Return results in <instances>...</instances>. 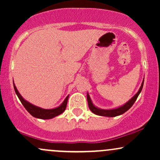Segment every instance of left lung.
<instances>
[{"label":"left lung","instance_id":"obj_1","mask_svg":"<svg viewBox=\"0 0 160 160\" xmlns=\"http://www.w3.org/2000/svg\"><path fill=\"white\" fill-rule=\"evenodd\" d=\"M143 85H144V81L142 82L141 83V86L139 89V90L138 92L135 94V96L133 98H132L129 101L124 104V105L121 106V107L116 108V109H112V110H103V109H99V108H96L95 106L93 105L92 102L90 97H89V94H87V102H88V104H89V108L90 109V111L92 112L93 113L96 115H99V116H103V117H117V116L121 115L122 113H124L125 112H126L133 105V104L135 103V101L138 97L139 94L142 90L143 88Z\"/></svg>","mask_w":160,"mask_h":160}]
</instances>
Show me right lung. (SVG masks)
Listing matches in <instances>:
<instances>
[{
    "mask_svg": "<svg viewBox=\"0 0 160 160\" xmlns=\"http://www.w3.org/2000/svg\"><path fill=\"white\" fill-rule=\"evenodd\" d=\"M14 89H15V92L17 95L18 98H19L20 102H22V104H23V106L25 107V109L27 110V111L30 113L31 115L33 116L34 117H36V118L39 119H43V120H48V119L53 118V117H56V116L61 114V113H63L65 111L66 106H67V102L68 99V96L66 97L65 101L63 102L61 105L59 107L54 108V109H43V108H40L39 107H37V106H34L32 104L29 102H28L27 101H25L22 95L19 94V92H18L17 89H16V86L14 85Z\"/></svg>",
    "mask_w": 160,
    "mask_h": 160,
    "instance_id": "obj_1",
    "label": "right lung"
}]
</instances>
